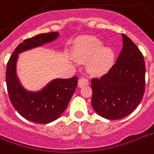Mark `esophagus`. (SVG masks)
<instances>
[{"label":"esophagus","instance_id":"esophagus-1","mask_svg":"<svg viewBox=\"0 0 154 154\" xmlns=\"http://www.w3.org/2000/svg\"><path fill=\"white\" fill-rule=\"evenodd\" d=\"M89 85V81H88L87 78L85 77H81L78 81V86L79 87H82L84 85Z\"/></svg>","mask_w":154,"mask_h":154}]
</instances>
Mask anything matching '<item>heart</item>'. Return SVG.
<instances>
[{
    "mask_svg": "<svg viewBox=\"0 0 154 154\" xmlns=\"http://www.w3.org/2000/svg\"><path fill=\"white\" fill-rule=\"evenodd\" d=\"M76 58L80 61H86L90 58L88 63L90 71L101 74L111 69L115 53L110 47H103V42L99 38L88 36L80 42L76 50Z\"/></svg>",
    "mask_w": 154,
    "mask_h": 154,
    "instance_id": "1",
    "label": "heart"
}]
</instances>
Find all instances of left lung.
<instances>
[{
	"instance_id": "8db88e82",
	"label": "left lung",
	"mask_w": 154,
	"mask_h": 154,
	"mask_svg": "<svg viewBox=\"0 0 154 154\" xmlns=\"http://www.w3.org/2000/svg\"><path fill=\"white\" fill-rule=\"evenodd\" d=\"M124 47L106 74L91 79L94 110L103 118L119 119L141 102L145 89V64L137 46L124 34Z\"/></svg>"
}]
</instances>
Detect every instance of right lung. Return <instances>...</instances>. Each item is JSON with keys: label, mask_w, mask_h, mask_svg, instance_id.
<instances>
[{"label": "right lung", "mask_w": 154, "mask_h": 154, "mask_svg": "<svg viewBox=\"0 0 154 154\" xmlns=\"http://www.w3.org/2000/svg\"><path fill=\"white\" fill-rule=\"evenodd\" d=\"M58 35L57 32L43 33L26 38L15 48L7 63L5 79L9 100L23 118L36 124H48L61 116L74 94L78 77L55 79L40 91L29 92L18 82L16 62L19 53L51 42Z\"/></svg>", "instance_id": "obj_1"}]
</instances>
